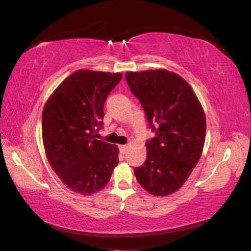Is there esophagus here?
<instances>
[{"mask_svg": "<svg viewBox=\"0 0 251 251\" xmlns=\"http://www.w3.org/2000/svg\"><path fill=\"white\" fill-rule=\"evenodd\" d=\"M120 150H121V152L123 154L125 153L126 152V150H127V146L126 145H123V146H120Z\"/></svg>", "mask_w": 251, "mask_h": 251, "instance_id": "1", "label": "esophagus"}]
</instances>
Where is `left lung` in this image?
Wrapping results in <instances>:
<instances>
[{
	"label": "left lung",
	"instance_id": "left-lung-1",
	"mask_svg": "<svg viewBox=\"0 0 251 251\" xmlns=\"http://www.w3.org/2000/svg\"><path fill=\"white\" fill-rule=\"evenodd\" d=\"M129 89L155 136L146 142L147 159L134 170L144 189L154 196L177 191L202 153L205 116L187 81L166 70L128 72Z\"/></svg>",
	"mask_w": 251,
	"mask_h": 251
}]
</instances>
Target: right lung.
I'll return each mask as SVG.
<instances>
[{
  "mask_svg": "<svg viewBox=\"0 0 251 251\" xmlns=\"http://www.w3.org/2000/svg\"><path fill=\"white\" fill-rule=\"evenodd\" d=\"M122 73L79 70L68 76L42 112V139L49 163L74 193L89 196L104 188L119 163V148L96 139L103 105Z\"/></svg>",
  "mask_w": 251,
  "mask_h": 251,
  "instance_id": "add662e5",
  "label": "right lung"
}]
</instances>
